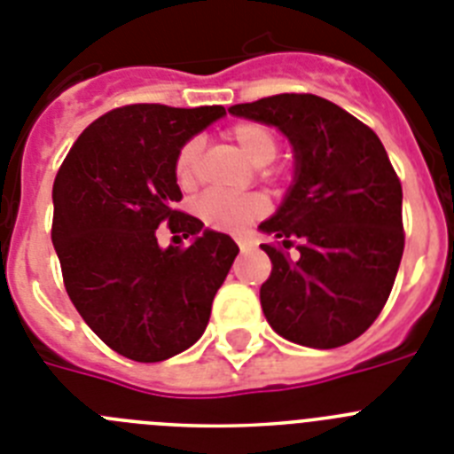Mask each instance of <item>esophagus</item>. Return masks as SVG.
Segmentation results:
<instances>
[{
  "label": "esophagus",
  "instance_id": "obj_1",
  "mask_svg": "<svg viewBox=\"0 0 454 454\" xmlns=\"http://www.w3.org/2000/svg\"><path fill=\"white\" fill-rule=\"evenodd\" d=\"M236 246L246 252V250H250V247H252V240L247 239V236H239V239H236Z\"/></svg>",
  "mask_w": 454,
  "mask_h": 454
}]
</instances>
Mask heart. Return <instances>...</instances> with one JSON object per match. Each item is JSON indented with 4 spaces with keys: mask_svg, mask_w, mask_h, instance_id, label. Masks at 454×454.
Masks as SVG:
<instances>
[{
    "mask_svg": "<svg viewBox=\"0 0 454 454\" xmlns=\"http://www.w3.org/2000/svg\"><path fill=\"white\" fill-rule=\"evenodd\" d=\"M227 136L246 156L252 166H268L279 152V140L275 131L262 122H236L227 129ZM202 140L188 138L175 156V179L179 186L188 188L198 179ZM198 215L214 230L243 231L256 218L266 214L268 202L259 192H223L208 191L198 200Z\"/></svg>",
    "mask_w": 454,
    "mask_h": 454,
    "instance_id": "obj_1",
    "label": "heart"
}]
</instances>
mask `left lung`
<instances>
[{"instance_id":"8db88e82","label":"left lung","mask_w":454,"mask_h":454,"mask_svg":"<svg viewBox=\"0 0 454 454\" xmlns=\"http://www.w3.org/2000/svg\"><path fill=\"white\" fill-rule=\"evenodd\" d=\"M230 114L272 124L295 152V184L259 224L279 239L262 246L272 262L259 291L263 314L293 343L346 346L384 309L404 250L403 186L382 140L309 92L236 104Z\"/></svg>"}]
</instances>
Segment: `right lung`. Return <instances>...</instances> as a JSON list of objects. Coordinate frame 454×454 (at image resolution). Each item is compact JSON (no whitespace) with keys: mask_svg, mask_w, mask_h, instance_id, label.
<instances>
[{"mask_svg":"<svg viewBox=\"0 0 454 454\" xmlns=\"http://www.w3.org/2000/svg\"><path fill=\"white\" fill-rule=\"evenodd\" d=\"M224 106L127 104L88 124L54 182L51 243L79 316L118 355L154 364L204 334L239 246L175 204V156ZM196 236L158 247L155 230Z\"/></svg>","mask_w":454,"mask_h":454,"instance_id":"1","label":"right lung"}]
</instances>
